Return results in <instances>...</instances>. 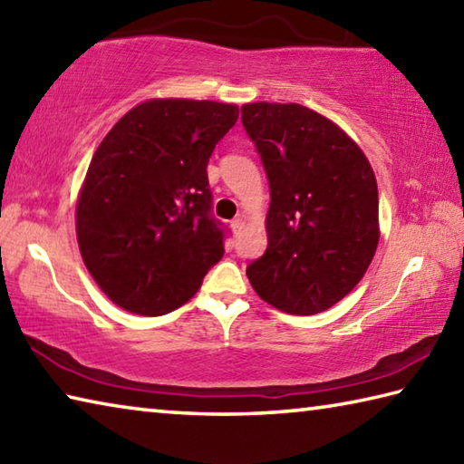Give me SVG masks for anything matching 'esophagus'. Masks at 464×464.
<instances>
[{"instance_id":"1","label":"esophagus","mask_w":464,"mask_h":464,"mask_svg":"<svg viewBox=\"0 0 464 464\" xmlns=\"http://www.w3.org/2000/svg\"><path fill=\"white\" fill-rule=\"evenodd\" d=\"M242 226H245V219H242L240 216H238V218H234L232 222H230V227L234 230V234L240 232V230H242Z\"/></svg>"}]
</instances>
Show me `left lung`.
<instances>
[{
  "label": "left lung",
  "mask_w": 464,
  "mask_h": 464,
  "mask_svg": "<svg viewBox=\"0 0 464 464\" xmlns=\"http://www.w3.org/2000/svg\"><path fill=\"white\" fill-rule=\"evenodd\" d=\"M242 126L271 189L269 245L246 266L250 285L281 312L320 314L351 294L375 256V173L334 121L299 103H246Z\"/></svg>",
  "instance_id": "left-lung-1"
}]
</instances>
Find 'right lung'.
Returning a JSON list of instances; mask_svg holds the SVG:
<instances>
[{
    "mask_svg": "<svg viewBox=\"0 0 464 464\" xmlns=\"http://www.w3.org/2000/svg\"><path fill=\"white\" fill-rule=\"evenodd\" d=\"M237 120L232 103L150 100L95 150L77 201L79 250L126 312L177 310L224 256L226 227L211 216L206 169Z\"/></svg>",
    "mask_w": 464,
    "mask_h": 464,
    "instance_id": "right-lung-1",
    "label": "right lung"
}]
</instances>
